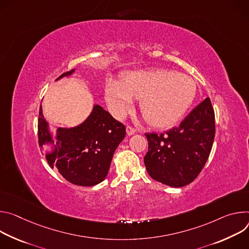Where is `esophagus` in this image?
Returning a JSON list of instances; mask_svg holds the SVG:
<instances>
[{"mask_svg": "<svg viewBox=\"0 0 249 249\" xmlns=\"http://www.w3.org/2000/svg\"><path fill=\"white\" fill-rule=\"evenodd\" d=\"M126 133L128 135H132V134L135 133V129L132 126H130V125H126Z\"/></svg>", "mask_w": 249, "mask_h": 249, "instance_id": "esophagus-1", "label": "esophagus"}]
</instances>
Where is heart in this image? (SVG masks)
Segmentation results:
<instances>
[{
    "label": "heart",
    "instance_id": "heart-1",
    "mask_svg": "<svg viewBox=\"0 0 249 249\" xmlns=\"http://www.w3.org/2000/svg\"><path fill=\"white\" fill-rule=\"evenodd\" d=\"M197 86L191 77L167 69L128 73L124 80L110 82L105 96L114 115L124 118L141 99L140 109L144 120L156 127L176 124L195 99Z\"/></svg>",
    "mask_w": 249,
    "mask_h": 249
}]
</instances>
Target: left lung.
<instances>
[{
    "label": "left lung",
    "mask_w": 249,
    "mask_h": 249,
    "mask_svg": "<svg viewBox=\"0 0 249 249\" xmlns=\"http://www.w3.org/2000/svg\"><path fill=\"white\" fill-rule=\"evenodd\" d=\"M214 132V112L210 98H206L179 126L159 134L145 133L147 173L152 179L171 187L190 184L205 166Z\"/></svg>",
    "instance_id": "8db88e82"
}]
</instances>
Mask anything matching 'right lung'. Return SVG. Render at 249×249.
<instances>
[{"instance_id": "right-lung-1", "label": "right lung", "mask_w": 249, "mask_h": 249, "mask_svg": "<svg viewBox=\"0 0 249 249\" xmlns=\"http://www.w3.org/2000/svg\"><path fill=\"white\" fill-rule=\"evenodd\" d=\"M75 69L57 78L70 76ZM125 136V126L101 106L95 105L91 115L75 127H58L55 141L40 106L38 144H52L45 157L68 182L78 186H94L105 180L113 155Z\"/></svg>"}]
</instances>
